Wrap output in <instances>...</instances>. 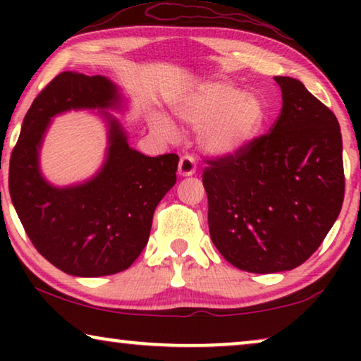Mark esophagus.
Wrapping results in <instances>:
<instances>
[{
    "label": "esophagus",
    "instance_id": "1",
    "mask_svg": "<svg viewBox=\"0 0 361 361\" xmlns=\"http://www.w3.org/2000/svg\"><path fill=\"white\" fill-rule=\"evenodd\" d=\"M195 171H197V162H195L194 157L189 156V154L182 156L180 161H179V174L187 177V176L195 174Z\"/></svg>",
    "mask_w": 361,
    "mask_h": 361
}]
</instances>
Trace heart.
Instances as JSON below:
<instances>
[{
    "instance_id": "heart-1",
    "label": "heart",
    "mask_w": 361,
    "mask_h": 361,
    "mask_svg": "<svg viewBox=\"0 0 361 361\" xmlns=\"http://www.w3.org/2000/svg\"><path fill=\"white\" fill-rule=\"evenodd\" d=\"M174 113L192 128H202V142L216 154L245 149L264 123V105L256 93L220 80L205 82L185 93L177 100ZM152 123L164 136L174 135L164 116H156Z\"/></svg>"
}]
</instances>
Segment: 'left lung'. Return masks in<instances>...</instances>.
<instances>
[{
  "mask_svg": "<svg viewBox=\"0 0 361 361\" xmlns=\"http://www.w3.org/2000/svg\"><path fill=\"white\" fill-rule=\"evenodd\" d=\"M283 108L269 133L235 154L205 157L210 238L250 273L298 268L342 210V133L334 111L302 83L274 77Z\"/></svg>",
  "mask_w": 361,
  "mask_h": 361,
  "instance_id": "obj_1",
  "label": "left lung"
}]
</instances>
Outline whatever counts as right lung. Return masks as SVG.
Returning <instances> with one entry per match:
<instances>
[{"instance_id":"add662e5","label":"right lung","mask_w":361,"mask_h":361,"mask_svg":"<svg viewBox=\"0 0 361 361\" xmlns=\"http://www.w3.org/2000/svg\"><path fill=\"white\" fill-rule=\"evenodd\" d=\"M118 100L105 77L59 73L34 98L9 159V194L29 240L49 263L72 276L95 278L130 268L149 240L157 204L176 184L179 156L147 157L131 149L111 118L108 157L97 177L66 189L42 179L37 156L51 118Z\"/></svg>"}]
</instances>
